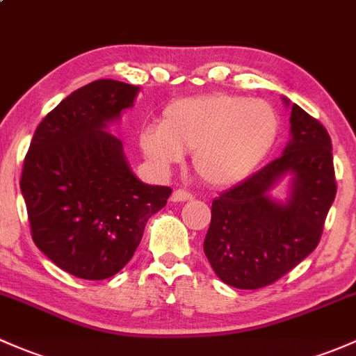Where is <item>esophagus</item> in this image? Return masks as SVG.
<instances>
[{"label":"esophagus","mask_w":356,"mask_h":356,"mask_svg":"<svg viewBox=\"0 0 356 356\" xmlns=\"http://www.w3.org/2000/svg\"><path fill=\"white\" fill-rule=\"evenodd\" d=\"M170 200L174 201V203H181V201H191V200H193V194L188 193V191H184V189H175L174 193H172Z\"/></svg>","instance_id":"esophagus-1"}]
</instances>
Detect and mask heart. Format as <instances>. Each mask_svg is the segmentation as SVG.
I'll use <instances>...</instances> for the list:
<instances>
[{
    "label": "heart",
    "instance_id": "b5f03b06",
    "mask_svg": "<svg viewBox=\"0 0 356 356\" xmlns=\"http://www.w3.org/2000/svg\"><path fill=\"white\" fill-rule=\"evenodd\" d=\"M280 131L282 119L273 104L216 92L168 104L160 126L140 133V147L160 170L194 152L193 165L201 181L225 188L244 181L268 159Z\"/></svg>",
    "mask_w": 356,
    "mask_h": 356
}]
</instances>
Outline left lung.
Wrapping results in <instances>:
<instances>
[{"instance_id": "left-lung-1", "label": "left lung", "mask_w": 356, "mask_h": 356, "mask_svg": "<svg viewBox=\"0 0 356 356\" xmlns=\"http://www.w3.org/2000/svg\"><path fill=\"white\" fill-rule=\"evenodd\" d=\"M290 124L283 155L211 203L203 249L216 276L234 288L268 286L304 261L319 244L334 201L326 128L297 104H291ZM286 175H292L291 196L282 204L268 191Z\"/></svg>"}]
</instances>
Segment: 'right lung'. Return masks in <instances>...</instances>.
Here are the masks:
<instances>
[{
  "label": "right lung",
  "mask_w": 356,
  "mask_h": 356,
  "mask_svg": "<svg viewBox=\"0 0 356 356\" xmlns=\"http://www.w3.org/2000/svg\"><path fill=\"white\" fill-rule=\"evenodd\" d=\"M138 92L115 80L74 90L40 121L25 155L20 189L33 242L76 278L121 271L172 193L141 182L107 131Z\"/></svg>",
  "instance_id": "1"
}]
</instances>
